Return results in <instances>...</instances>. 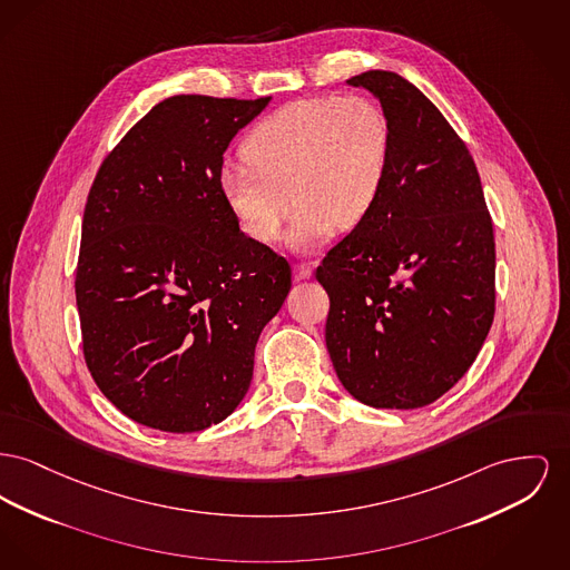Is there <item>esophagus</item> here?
<instances>
[{
    "mask_svg": "<svg viewBox=\"0 0 570 570\" xmlns=\"http://www.w3.org/2000/svg\"><path fill=\"white\" fill-rule=\"evenodd\" d=\"M312 271H314V268L309 267V265H295V268H293V273H295V279H297V282L309 279V277H312Z\"/></svg>",
    "mask_w": 570,
    "mask_h": 570,
    "instance_id": "esophagus-1",
    "label": "esophagus"
}]
</instances>
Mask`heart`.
Instances as JSON below:
<instances>
[{
  "mask_svg": "<svg viewBox=\"0 0 570 570\" xmlns=\"http://www.w3.org/2000/svg\"><path fill=\"white\" fill-rule=\"evenodd\" d=\"M243 159L247 166L219 171V194L240 230L277 240L295 200L288 247L312 254L335 226L355 228L376 206L390 164V127L379 105L362 95L299 99L252 129Z\"/></svg>",
  "mask_w": 570,
  "mask_h": 570,
  "instance_id": "heart-1",
  "label": "heart"
}]
</instances>
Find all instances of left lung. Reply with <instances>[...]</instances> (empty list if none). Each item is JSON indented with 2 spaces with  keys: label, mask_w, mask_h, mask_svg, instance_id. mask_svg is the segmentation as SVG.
Wrapping results in <instances>:
<instances>
[{
  "label": "left lung",
  "mask_w": 570,
  "mask_h": 570,
  "mask_svg": "<svg viewBox=\"0 0 570 570\" xmlns=\"http://www.w3.org/2000/svg\"><path fill=\"white\" fill-rule=\"evenodd\" d=\"M381 102L390 164L381 198L316 268L325 342L346 392L374 409L435 402L478 357L495 314V238L468 146L411 81H346Z\"/></svg>",
  "instance_id": "8db88e82"
}]
</instances>
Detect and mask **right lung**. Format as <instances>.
Listing matches in <instances>:
<instances>
[{"instance_id": "obj_1", "label": "right lung", "mask_w": 570, "mask_h": 570, "mask_svg": "<svg viewBox=\"0 0 570 570\" xmlns=\"http://www.w3.org/2000/svg\"><path fill=\"white\" fill-rule=\"evenodd\" d=\"M268 101L169 97L90 189L75 279L83 355L105 399L148 429L226 420L288 297V263L240 233L219 194L226 148Z\"/></svg>"}]
</instances>
